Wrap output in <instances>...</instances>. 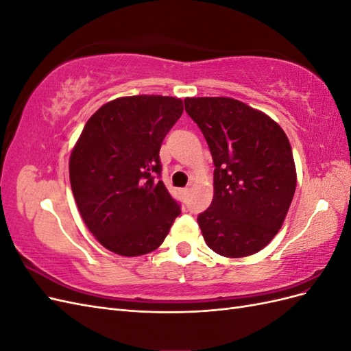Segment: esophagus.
Returning a JSON list of instances; mask_svg holds the SVG:
<instances>
[{"label":"esophagus","mask_w":351,"mask_h":351,"mask_svg":"<svg viewBox=\"0 0 351 351\" xmlns=\"http://www.w3.org/2000/svg\"><path fill=\"white\" fill-rule=\"evenodd\" d=\"M189 193H190V189L189 187H184V189H182V195L186 197V196H189Z\"/></svg>","instance_id":"1"}]
</instances>
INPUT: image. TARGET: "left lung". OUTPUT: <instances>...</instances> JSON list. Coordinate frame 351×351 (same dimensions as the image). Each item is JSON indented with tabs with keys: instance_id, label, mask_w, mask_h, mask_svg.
<instances>
[{
	"instance_id": "left-lung-1",
	"label": "left lung",
	"mask_w": 351,
	"mask_h": 351,
	"mask_svg": "<svg viewBox=\"0 0 351 351\" xmlns=\"http://www.w3.org/2000/svg\"><path fill=\"white\" fill-rule=\"evenodd\" d=\"M214 159V199L197 222L208 246L226 258L262 250L285 219L295 192L289 137L271 117L237 99L186 98Z\"/></svg>"
}]
</instances>
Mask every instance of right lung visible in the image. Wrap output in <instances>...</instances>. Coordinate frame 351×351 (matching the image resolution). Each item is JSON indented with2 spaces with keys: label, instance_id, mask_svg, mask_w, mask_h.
<instances>
[{
  "label": "right lung",
  "instance_id": "1",
  "mask_svg": "<svg viewBox=\"0 0 351 351\" xmlns=\"http://www.w3.org/2000/svg\"><path fill=\"white\" fill-rule=\"evenodd\" d=\"M182 114V99L136 95L102 105L84 124L70 155V184L84 224L105 249L151 253L182 212L158 180L159 149Z\"/></svg>",
  "mask_w": 351,
  "mask_h": 351
}]
</instances>
